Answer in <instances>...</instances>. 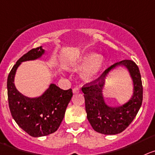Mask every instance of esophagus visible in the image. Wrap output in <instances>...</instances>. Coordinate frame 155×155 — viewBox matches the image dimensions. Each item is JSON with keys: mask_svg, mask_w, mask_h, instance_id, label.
Here are the masks:
<instances>
[{"mask_svg": "<svg viewBox=\"0 0 155 155\" xmlns=\"http://www.w3.org/2000/svg\"><path fill=\"white\" fill-rule=\"evenodd\" d=\"M79 92H80V89L79 87H76L73 89V93H79Z\"/></svg>", "mask_w": 155, "mask_h": 155, "instance_id": "1", "label": "esophagus"}]
</instances>
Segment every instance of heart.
I'll return each instance as SVG.
<instances>
[{"label": "heart", "instance_id": "heart-1", "mask_svg": "<svg viewBox=\"0 0 155 155\" xmlns=\"http://www.w3.org/2000/svg\"><path fill=\"white\" fill-rule=\"evenodd\" d=\"M104 66L103 58L94 53H89L81 56L72 66L74 70L85 69L82 78L86 81H92L100 75Z\"/></svg>", "mask_w": 155, "mask_h": 155}]
</instances>
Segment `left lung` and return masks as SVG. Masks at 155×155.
Segmentation results:
<instances>
[{"label": "left lung", "mask_w": 155, "mask_h": 155, "mask_svg": "<svg viewBox=\"0 0 155 155\" xmlns=\"http://www.w3.org/2000/svg\"><path fill=\"white\" fill-rule=\"evenodd\" d=\"M117 65H125L130 71L134 82V94L131 100L122 107L111 108L104 103L101 89L107 73ZM84 93L87 118L92 128L104 134H116L126 129L138 114L143 100L141 74L134 61L125 60L112 65L95 80L82 87Z\"/></svg>", "instance_id": "left-lung-1"}]
</instances>
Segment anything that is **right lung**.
Returning a JSON list of instances; mask_svg holds the SVG:
<instances>
[{"label":"right lung","instance_id":"1","mask_svg":"<svg viewBox=\"0 0 155 155\" xmlns=\"http://www.w3.org/2000/svg\"><path fill=\"white\" fill-rule=\"evenodd\" d=\"M44 53L42 47L30 50L13 66L8 77L10 111L17 125L32 137H42L55 132L65 115L73 96L72 89L63 90L51 84L40 97L30 99L20 93L14 86L16 70L21 62L36 60Z\"/></svg>","mask_w":155,"mask_h":155}]
</instances>
